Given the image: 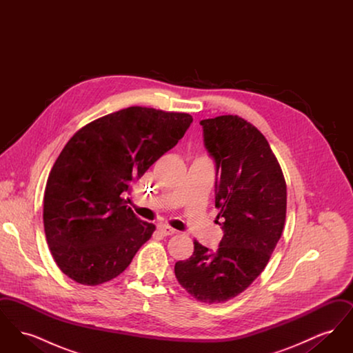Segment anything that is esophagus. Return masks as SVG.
I'll list each match as a JSON object with an SVG mask.
<instances>
[{
  "label": "esophagus",
  "mask_w": 353,
  "mask_h": 353,
  "mask_svg": "<svg viewBox=\"0 0 353 353\" xmlns=\"http://www.w3.org/2000/svg\"><path fill=\"white\" fill-rule=\"evenodd\" d=\"M157 230H159V233L161 235H173L176 233V230L172 229L168 225H159Z\"/></svg>",
  "instance_id": "1"
}]
</instances>
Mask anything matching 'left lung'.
<instances>
[{
    "instance_id": "left-lung-1",
    "label": "left lung",
    "mask_w": 353,
    "mask_h": 353,
    "mask_svg": "<svg viewBox=\"0 0 353 353\" xmlns=\"http://www.w3.org/2000/svg\"><path fill=\"white\" fill-rule=\"evenodd\" d=\"M203 143L216 161V208L223 236L216 252L194 239V252L174 265L179 283L197 301L239 295L269 263L285 228L287 188L266 137L236 115L205 119Z\"/></svg>"
}]
</instances>
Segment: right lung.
<instances>
[{
    "label": "right lung",
    "instance_id": "1",
    "mask_svg": "<svg viewBox=\"0 0 353 353\" xmlns=\"http://www.w3.org/2000/svg\"><path fill=\"white\" fill-rule=\"evenodd\" d=\"M192 121L184 112L134 105L88 123L68 140L43 196L46 241L68 278L98 285L130 266L156 228L137 219L121 193L179 143Z\"/></svg>",
    "mask_w": 353,
    "mask_h": 353
}]
</instances>
